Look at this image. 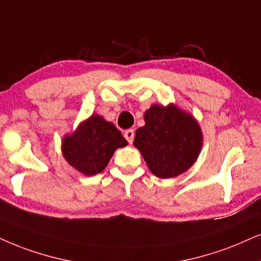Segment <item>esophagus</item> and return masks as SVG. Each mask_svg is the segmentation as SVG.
Segmentation results:
<instances>
[{"label":"esophagus","instance_id":"obj_1","mask_svg":"<svg viewBox=\"0 0 261 261\" xmlns=\"http://www.w3.org/2000/svg\"><path fill=\"white\" fill-rule=\"evenodd\" d=\"M124 137L126 138L128 143H130V144L133 143V142H134V137H135V133H134L133 128H128V130L125 131V133H124Z\"/></svg>","mask_w":261,"mask_h":261}]
</instances>
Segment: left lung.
Wrapping results in <instances>:
<instances>
[{"label": "left lung", "mask_w": 261, "mask_h": 261, "mask_svg": "<svg viewBox=\"0 0 261 261\" xmlns=\"http://www.w3.org/2000/svg\"><path fill=\"white\" fill-rule=\"evenodd\" d=\"M144 126L136 130L134 146L159 178H172L193 166L202 146V133L193 115L173 103L153 105L144 113Z\"/></svg>", "instance_id": "obj_1"}]
</instances>
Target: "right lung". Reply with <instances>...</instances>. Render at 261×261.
<instances>
[{"instance_id":"add662e5","label":"right lung","mask_w":261,"mask_h":261,"mask_svg":"<svg viewBox=\"0 0 261 261\" xmlns=\"http://www.w3.org/2000/svg\"><path fill=\"white\" fill-rule=\"evenodd\" d=\"M126 144L127 141L113 123L92 114L73 134L64 137L62 155L81 173L94 176L105 170L118 148Z\"/></svg>"}]
</instances>
